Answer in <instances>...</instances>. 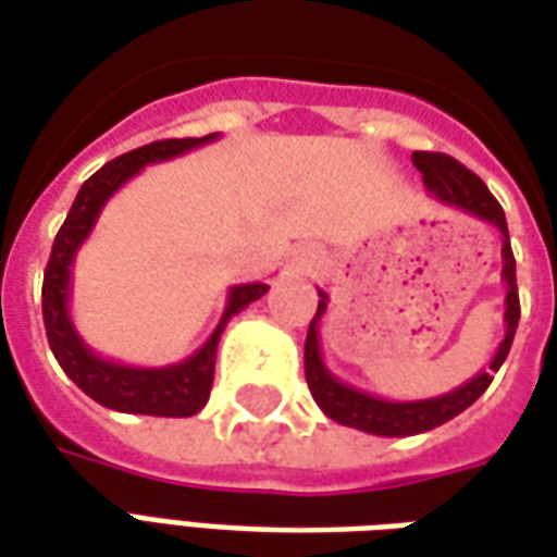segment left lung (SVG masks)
Listing matches in <instances>:
<instances>
[{"mask_svg": "<svg viewBox=\"0 0 557 557\" xmlns=\"http://www.w3.org/2000/svg\"><path fill=\"white\" fill-rule=\"evenodd\" d=\"M412 163L424 175V187H428V194L433 199H440L443 206H451V209H461V212L473 214L479 221L500 230V239H504V248H500L504 272H500V278L506 282V336L504 343L497 345V355L491 358L488 370H482L470 382H463L461 388L440 394V397H428V400H382V397H373L367 391L345 385L324 367L321 343H318V324L327 312V294L318 290L321 300H318V312L312 318V324H309V333H306V355H302L306 358L309 391H312V397H315L324 416L339 421L345 428L375 433V436H412V433L433 431V428L446 424L455 416H461L467 406H473L485 394L494 373L500 370V363L509 355V345H512L521 315L519 287H516V257H512V248H509V230H506V214L500 209V202L491 197V190L482 184V178L473 175L463 163H458L455 157L416 151Z\"/></svg>", "mask_w": 557, "mask_h": 557, "instance_id": "obj_1", "label": "left lung"}]
</instances>
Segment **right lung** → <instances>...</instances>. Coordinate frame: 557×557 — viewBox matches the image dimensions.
<instances>
[{
	"mask_svg": "<svg viewBox=\"0 0 557 557\" xmlns=\"http://www.w3.org/2000/svg\"><path fill=\"white\" fill-rule=\"evenodd\" d=\"M218 139V133H209L202 139H163L141 145L129 154H121L106 166L94 172L87 182L81 184L78 197L69 209L63 227L57 233L51 248V260L45 270V285H41V315L48 343L57 363L63 373L78 385L87 397L109 406L114 412H133V416H163V418H187L197 416L209 400L214 379V355L221 333L236 312H242L248 302L260 300L270 285L251 282V285L230 287L227 309L218 321L214 333L206 339L197 355H190L182 363L172 367H126L117 360H106L96 355L90 345L78 336V330L69 315V290H72V263L78 255L81 242L90 236L96 218L102 206L109 202L117 187H124L133 175H139L148 163L172 160V157L187 154L199 145H209Z\"/></svg>",
	"mask_w": 557,
	"mask_h": 557,
	"instance_id": "obj_1",
	"label": "right lung"
}]
</instances>
